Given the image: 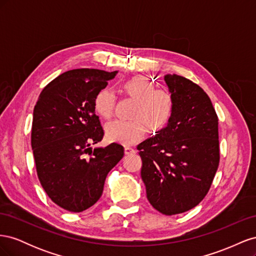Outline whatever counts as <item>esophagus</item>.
Returning <instances> with one entry per match:
<instances>
[{"mask_svg":"<svg viewBox=\"0 0 256 256\" xmlns=\"http://www.w3.org/2000/svg\"><path fill=\"white\" fill-rule=\"evenodd\" d=\"M134 147H131V146H126L125 147V154H134Z\"/></svg>","mask_w":256,"mask_h":256,"instance_id":"obj_1","label":"esophagus"}]
</instances>
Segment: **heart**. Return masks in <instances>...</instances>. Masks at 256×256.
Wrapping results in <instances>:
<instances>
[{"label": "heart", "mask_w": 256, "mask_h": 256, "mask_svg": "<svg viewBox=\"0 0 256 256\" xmlns=\"http://www.w3.org/2000/svg\"><path fill=\"white\" fill-rule=\"evenodd\" d=\"M125 94L138 100L132 112V120H115L106 124L108 140L122 144H134L144 138L148 129L160 131L171 122L175 112V96L168 88H157L145 76H136L122 83ZM115 106V97L109 88L100 90L94 98V110L104 118H110Z\"/></svg>", "instance_id": "heart-1"}]
</instances>
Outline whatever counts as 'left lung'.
Listing matches in <instances>:
<instances>
[{
	"mask_svg": "<svg viewBox=\"0 0 256 256\" xmlns=\"http://www.w3.org/2000/svg\"><path fill=\"white\" fill-rule=\"evenodd\" d=\"M164 80L175 96L173 118L136 148L147 200L159 212L173 216L196 207L210 189L220 161L219 120L198 84L177 74Z\"/></svg>",
	"mask_w": 256,
	"mask_h": 256,
	"instance_id": "left-lung-1",
	"label": "left lung"
}]
</instances>
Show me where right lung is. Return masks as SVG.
Here are the masks:
<instances>
[{"mask_svg":"<svg viewBox=\"0 0 256 256\" xmlns=\"http://www.w3.org/2000/svg\"><path fill=\"white\" fill-rule=\"evenodd\" d=\"M118 72L72 69L52 80L40 92L33 113L32 144L36 171L53 203L81 212L94 205L106 177L124 157V147L112 143L90 148L102 140L94 98Z\"/></svg>","mask_w":256,"mask_h":256,"instance_id":"1","label":"right lung"}]
</instances>
